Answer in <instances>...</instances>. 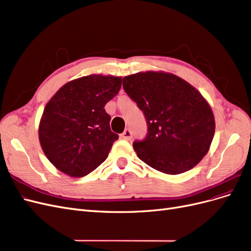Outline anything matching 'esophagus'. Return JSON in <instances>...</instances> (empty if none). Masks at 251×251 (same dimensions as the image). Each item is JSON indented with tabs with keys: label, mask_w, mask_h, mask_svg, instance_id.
I'll use <instances>...</instances> for the list:
<instances>
[{
	"label": "esophagus",
	"mask_w": 251,
	"mask_h": 251,
	"mask_svg": "<svg viewBox=\"0 0 251 251\" xmlns=\"http://www.w3.org/2000/svg\"><path fill=\"white\" fill-rule=\"evenodd\" d=\"M121 138L125 139V140H131L132 139V132L130 128H126L125 130V132L121 134Z\"/></svg>",
	"instance_id": "obj_1"
}]
</instances>
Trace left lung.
<instances>
[{
	"mask_svg": "<svg viewBox=\"0 0 251 251\" xmlns=\"http://www.w3.org/2000/svg\"><path fill=\"white\" fill-rule=\"evenodd\" d=\"M123 87L147 121L146 138L133 142L140 160L169 175L202 160L214 138L215 117L198 91L176 75L151 71L124 77Z\"/></svg>",
	"mask_w": 251,
	"mask_h": 251,
	"instance_id": "1",
	"label": "left lung"
}]
</instances>
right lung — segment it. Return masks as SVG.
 <instances>
[{"label": "right lung", "instance_id": "obj_1", "mask_svg": "<svg viewBox=\"0 0 251 251\" xmlns=\"http://www.w3.org/2000/svg\"><path fill=\"white\" fill-rule=\"evenodd\" d=\"M121 77L89 75L66 83L44 110L39 136L57 170L83 177L105 159L118 135L110 127L104 105L117 95Z\"/></svg>", "mask_w": 251, "mask_h": 251}]
</instances>
